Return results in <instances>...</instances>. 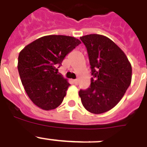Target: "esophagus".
I'll return each instance as SVG.
<instances>
[{
	"label": "esophagus",
	"mask_w": 147,
	"mask_h": 147,
	"mask_svg": "<svg viewBox=\"0 0 147 147\" xmlns=\"http://www.w3.org/2000/svg\"><path fill=\"white\" fill-rule=\"evenodd\" d=\"M73 82L75 85H78V81L77 79H75V80H73Z\"/></svg>",
	"instance_id": "1"
}]
</instances>
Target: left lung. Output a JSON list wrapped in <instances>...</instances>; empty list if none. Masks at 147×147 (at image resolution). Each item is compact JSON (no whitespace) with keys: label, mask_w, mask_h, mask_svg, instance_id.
I'll return each instance as SVG.
<instances>
[{"label":"left lung","mask_w":147,"mask_h":147,"mask_svg":"<svg viewBox=\"0 0 147 147\" xmlns=\"http://www.w3.org/2000/svg\"><path fill=\"white\" fill-rule=\"evenodd\" d=\"M86 46L91 67L90 86L80 90L83 106L93 114L110 110L123 98L132 81V66L122 49L98 34L80 38Z\"/></svg>","instance_id":"obj_1"}]
</instances>
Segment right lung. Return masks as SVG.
I'll return each mask as SVG.
<instances>
[{
	"label": "right lung",
	"mask_w": 147,
	"mask_h": 147,
	"mask_svg": "<svg viewBox=\"0 0 147 147\" xmlns=\"http://www.w3.org/2000/svg\"><path fill=\"white\" fill-rule=\"evenodd\" d=\"M81 42L66 35H51L34 40L20 51L18 69L30 100L43 110L59 107L70 84L56 66Z\"/></svg>",
	"instance_id": "right-lung-1"
}]
</instances>
